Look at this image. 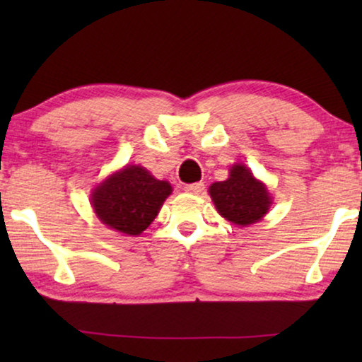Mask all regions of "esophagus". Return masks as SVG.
I'll list each match as a JSON object with an SVG mask.
<instances>
[{"label": "esophagus", "instance_id": "1", "mask_svg": "<svg viewBox=\"0 0 362 362\" xmlns=\"http://www.w3.org/2000/svg\"><path fill=\"white\" fill-rule=\"evenodd\" d=\"M185 191L189 192V194H201L204 191V185L202 182H192V185H186Z\"/></svg>", "mask_w": 362, "mask_h": 362}]
</instances>
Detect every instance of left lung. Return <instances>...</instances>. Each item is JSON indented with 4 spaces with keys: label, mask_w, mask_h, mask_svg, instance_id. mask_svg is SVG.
Here are the masks:
<instances>
[{
    "label": "left lung",
    "mask_w": 362,
    "mask_h": 362,
    "mask_svg": "<svg viewBox=\"0 0 362 362\" xmlns=\"http://www.w3.org/2000/svg\"><path fill=\"white\" fill-rule=\"evenodd\" d=\"M209 194L217 212L232 224L242 227L259 222L272 206L267 186L242 163L230 168L226 181L211 185Z\"/></svg>",
    "instance_id": "left-lung-1"
}]
</instances>
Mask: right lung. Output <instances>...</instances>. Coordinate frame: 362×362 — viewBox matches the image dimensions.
Returning a JSON list of instances; mask_svg holds the SVG:
<instances>
[{"label": "right lung", "instance_id": "right-lung-1", "mask_svg": "<svg viewBox=\"0 0 362 362\" xmlns=\"http://www.w3.org/2000/svg\"><path fill=\"white\" fill-rule=\"evenodd\" d=\"M168 181H160L138 165H127L92 191L90 204L98 219L125 235H140L155 221L171 194Z\"/></svg>", "mask_w": 362, "mask_h": 362}]
</instances>
